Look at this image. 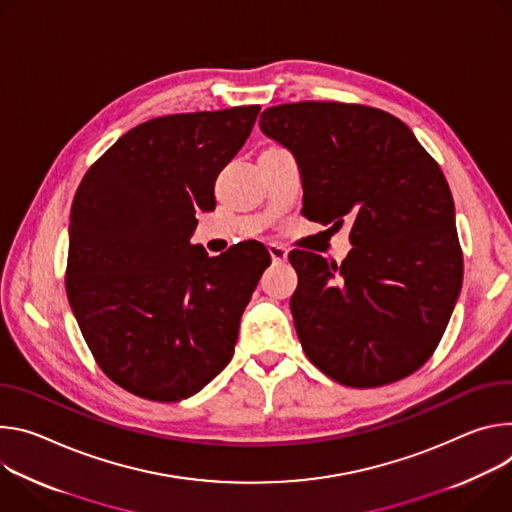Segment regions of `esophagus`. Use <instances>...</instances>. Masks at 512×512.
<instances>
[{"instance_id": "obj_1", "label": "esophagus", "mask_w": 512, "mask_h": 512, "mask_svg": "<svg viewBox=\"0 0 512 512\" xmlns=\"http://www.w3.org/2000/svg\"><path fill=\"white\" fill-rule=\"evenodd\" d=\"M268 254H270V258H272L274 264L287 262V258H289V252H287L285 248H282V246H278V244H268Z\"/></svg>"}]
</instances>
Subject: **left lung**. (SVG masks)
I'll list each match as a JSON object with an SVG mask.
<instances>
[{
    "instance_id": "obj_1",
    "label": "left lung",
    "mask_w": 512,
    "mask_h": 512,
    "mask_svg": "<svg viewBox=\"0 0 512 512\" xmlns=\"http://www.w3.org/2000/svg\"><path fill=\"white\" fill-rule=\"evenodd\" d=\"M260 130L301 168L303 215L352 221L335 264L293 250L291 297L307 358L335 382L376 388L417 372L458 301L464 258L449 185L435 158L390 113L339 101L264 109Z\"/></svg>"
}]
</instances>
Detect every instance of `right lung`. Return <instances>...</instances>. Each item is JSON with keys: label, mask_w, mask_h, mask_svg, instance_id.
<instances>
[{"label": "right lung", "mask_w": 512, "mask_h": 512, "mask_svg": "<svg viewBox=\"0 0 512 512\" xmlns=\"http://www.w3.org/2000/svg\"><path fill=\"white\" fill-rule=\"evenodd\" d=\"M258 111L148 120L105 150L75 193L67 297L97 366L140 399H189L234 356L270 256L260 242L209 256L191 234Z\"/></svg>", "instance_id": "add662e5"}]
</instances>
